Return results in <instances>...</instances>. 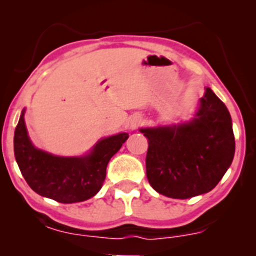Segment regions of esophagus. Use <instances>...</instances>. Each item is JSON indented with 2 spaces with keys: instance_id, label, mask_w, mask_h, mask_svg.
Segmentation results:
<instances>
[{
  "instance_id": "34e87169",
  "label": "esophagus",
  "mask_w": 256,
  "mask_h": 256,
  "mask_svg": "<svg viewBox=\"0 0 256 256\" xmlns=\"http://www.w3.org/2000/svg\"><path fill=\"white\" fill-rule=\"evenodd\" d=\"M142 124V118H141V116H136L135 118H134V120H132V128H136V127H138V126L140 124Z\"/></svg>"
}]
</instances>
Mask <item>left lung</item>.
<instances>
[{"instance_id": "obj_1", "label": "left lung", "mask_w": 256, "mask_h": 256, "mask_svg": "<svg viewBox=\"0 0 256 256\" xmlns=\"http://www.w3.org/2000/svg\"><path fill=\"white\" fill-rule=\"evenodd\" d=\"M140 130L148 138L149 184L169 198L186 199L211 191L236 152L230 112L211 88H206L190 122Z\"/></svg>"}]
</instances>
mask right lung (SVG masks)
<instances>
[{"mask_svg": "<svg viewBox=\"0 0 256 256\" xmlns=\"http://www.w3.org/2000/svg\"><path fill=\"white\" fill-rule=\"evenodd\" d=\"M24 112L16 126L14 152L24 180L38 194L71 204L96 196L106 178L110 160L127 141V132L100 140L88 155L60 157L34 148L28 136Z\"/></svg>", "mask_w": 256, "mask_h": 256, "instance_id": "add662e5", "label": "right lung"}]
</instances>
